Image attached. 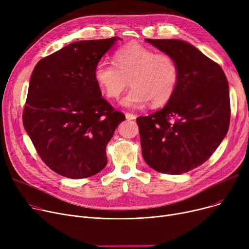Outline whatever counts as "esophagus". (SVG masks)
<instances>
[{"label":"esophagus","instance_id":"34e87169","mask_svg":"<svg viewBox=\"0 0 249 249\" xmlns=\"http://www.w3.org/2000/svg\"><path fill=\"white\" fill-rule=\"evenodd\" d=\"M125 117H126V119H127L128 121H130V120H135V119H136V115L131 114V113H126V114H125Z\"/></svg>","mask_w":249,"mask_h":249}]
</instances>
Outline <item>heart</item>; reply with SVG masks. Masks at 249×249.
<instances>
[{
  "label": "heart",
  "mask_w": 249,
  "mask_h": 249,
  "mask_svg": "<svg viewBox=\"0 0 249 249\" xmlns=\"http://www.w3.org/2000/svg\"><path fill=\"white\" fill-rule=\"evenodd\" d=\"M114 64L99 61L94 70L95 82L102 94L118 99L128 86L133 87L122 99L121 105L135 108L150 103L160 106L172 98L177 89L179 70L177 60L167 53L155 51L138 43L118 49Z\"/></svg>",
  "instance_id": "b5f03b06"
}]
</instances>
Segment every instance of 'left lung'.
<instances>
[{
    "label": "left lung",
    "instance_id": "1",
    "mask_svg": "<svg viewBox=\"0 0 249 249\" xmlns=\"http://www.w3.org/2000/svg\"><path fill=\"white\" fill-rule=\"evenodd\" d=\"M145 41L177 60L179 78L161 110L137 118L142 156L156 172L185 174L210 158L227 134V78L220 65L187 41ZM174 117L175 121L171 122Z\"/></svg>",
    "mask_w": 249,
    "mask_h": 249
}]
</instances>
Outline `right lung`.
I'll return each mask as SVG.
<instances>
[{"label": "right lung", "instance_id": "obj_1", "mask_svg": "<svg viewBox=\"0 0 249 249\" xmlns=\"http://www.w3.org/2000/svg\"><path fill=\"white\" fill-rule=\"evenodd\" d=\"M118 40L71 43L33 70L24 128L39 156L60 176L85 178L107 164L106 145L125 115L102 98L94 70Z\"/></svg>", "mask_w": 249, "mask_h": 249}]
</instances>
